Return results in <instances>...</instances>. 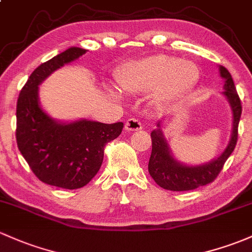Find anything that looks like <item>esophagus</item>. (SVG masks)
I'll return each mask as SVG.
<instances>
[{
    "label": "esophagus",
    "mask_w": 252,
    "mask_h": 252,
    "mask_svg": "<svg viewBox=\"0 0 252 252\" xmlns=\"http://www.w3.org/2000/svg\"><path fill=\"white\" fill-rule=\"evenodd\" d=\"M125 129H126V131H128V132L139 131V129H142V123H140L139 120H137V119H134V118L128 119V120H127L126 124H125Z\"/></svg>",
    "instance_id": "esophagus-1"
}]
</instances>
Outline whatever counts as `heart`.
<instances>
[{
  "mask_svg": "<svg viewBox=\"0 0 252 252\" xmlns=\"http://www.w3.org/2000/svg\"><path fill=\"white\" fill-rule=\"evenodd\" d=\"M116 78L126 93L147 94L154 91V101L166 103L180 98L196 85L199 79V69L192 61L158 54L128 62L119 69ZM108 90L120 94L114 86H109Z\"/></svg>",
  "mask_w": 252,
  "mask_h": 252,
  "instance_id": "obj_1",
  "label": "heart"
}]
</instances>
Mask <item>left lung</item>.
<instances>
[{
	"instance_id": "obj_1",
	"label": "left lung",
	"mask_w": 252,
	"mask_h": 252,
	"mask_svg": "<svg viewBox=\"0 0 252 252\" xmlns=\"http://www.w3.org/2000/svg\"><path fill=\"white\" fill-rule=\"evenodd\" d=\"M219 71L221 78L224 80V91L222 94L231 105L232 115H233V125H232V133L228 144L219 158L198 166H188L181 163L173 156L172 150L162 132L161 123H158V128L151 132L153 150L149 159L148 169L155 183L166 190L190 191L210 184L218 177L224 162L234 150L238 140V125L242 115V103L235 90L231 73L223 66L219 67Z\"/></svg>"
}]
</instances>
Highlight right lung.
<instances>
[{"label":"right lung","mask_w":252,"mask_h":252,"mask_svg":"<svg viewBox=\"0 0 252 252\" xmlns=\"http://www.w3.org/2000/svg\"><path fill=\"white\" fill-rule=\"evenodd\" d=\"M86 49L71 47L37 67L21 89L17 103V143L30 168L43 183L74 190L85 186L103 162L104 147L120 136L124 124L80 120L61 123L39 103V85Z\"/></svg>","instance_id":"add662e5"}]
</instances>
